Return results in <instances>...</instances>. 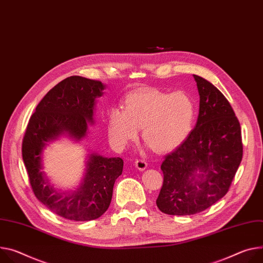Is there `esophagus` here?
Wrapping results in <instances>:
<instances>
[{
	"label": "esophagus",
	"instance_id": "1",
	"mask_svg": "<svg viewBox=\"0 0 263 263\" xmlns=\"http://www.w3.org/2000/svg\"><path fill=\"white\" fill-rule=\"evenodd\" d=\"M147 165H148V163L144 159H137L135 161V166L139 171H144L147 168Z\"/></svg>",
	"mask_w": 263,
	"mask_h": 263
}]
</instances>
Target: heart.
Listing matches in <instances>:
<instances>
[{"label":"heart","instance_id":"1","mask_svg":"<svg viewBox=\"0 0 263 263\" xmlns=\"http://www.w3.org/2000/svg\"><path fill=\"white\" fill-rule=\"evenodd\" d=\"M194 118L195 104L184 92L149 90L128 95L125 109L109 111L108 133L113 144L122 148L142 129V138L155 151L168 152L184 141Z\"/></svg>","mask_w":263,"mask_h":263}]
</instances>
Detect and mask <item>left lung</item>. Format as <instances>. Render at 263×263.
Returning a JSON list of instances; mask_svg holds the SVG:
<instances>
[{"label":"left lung","instance_id":"8db88e82","mask_svg":"<svg viewBox=\"0 0 263 263\" xmlns=\"http://www.w3.org/2000/svg\"><path fill=\"white\" fill-rule=\"evenodd\" d=\"M199 93L194 129L182 144L165 156L160 169L163 183L156 199L168 215H193L221 199L242 159L240 124L212 83L193 76Z\"/></svg>","mask_w":263,"mask_h":263}]
</instances>
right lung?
<instances>
[{
    "mask_svg": "<svg viewBox=\"0 0 263 263\" xmlns=\"http://www.w3.org/2000/svg\"><path fill=\"white\" fill-rule=\"evenodd\" d=\"M106 86L82 77H70L54 86L35 108L23 139L22 155L35 197L59 216L76 221L101 217L108 210L113 185L123 172L121 157L89 153L84 178L72 191L61 192L43 171V151L62 136L74 141L88 134L94 124V107Z\"/></svg>",
    "mask_w": 263,
    "mask_h": 263,
    "instance_id": "add662e5",
    "label": "right lung"
}]
</instances>
